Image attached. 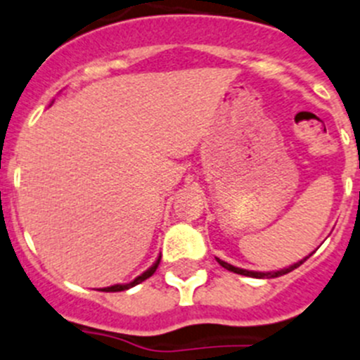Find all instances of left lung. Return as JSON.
Wrapping results in <instances>:
<instances>
[{"mask_svg": "<svg viewBox=\"0 0 360 360\" xmlns=\"http://www.w3.org/2000/svg\"><path fill=\"white\" fill-rule=\"evenodd\" d=\"M307 257H309V256H307ZM307 257H305V259H307ZM305 259L298 261V263L291 264V266L284 268V270H278V271H268V274H263V271H248V270H241V268L233 266V264L226 263V261H221V259H217V261H218V263H220V266H224V268H226V270L234 271V274L245 275V277H256V278H275V277H281V275H286V274H290V271H293L295 268L300 266V264L304 263Z\"/></svg>", "mask_w": 360, "mask_h": 360, "instance_id": "left-lung-1", "label": "left lung"}]
</instances>
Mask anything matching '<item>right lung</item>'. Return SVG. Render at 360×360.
<instances>
[{"instance_id": "obj_1", "label": "right lung", "mask_w": 360, "mask_h": 360, "mask_svg": "<svg viewBox=\"0 0 360 360\" xmlns=\"http://www.w3.org/2000/svg\"><path fill=\"white\" fill-rule=\"evenodd\" d=\"M160 259H161V256L158 257L156 259V263L153 264V266L149 268V270L147 271H143L142 275H139V277L134 278L133 282H129V284H115V286H110V288H104L103 291H124V290H129V288H133V286H136V284H140V282H143L146 281V278H149L150 275L154 274V271H156V268H158V264H160Z\"/></svg>"}]
</instances>
